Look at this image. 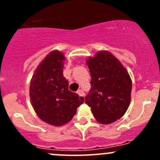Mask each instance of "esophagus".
Wrapping results in <instances>:
<instances>
[{"label": "esophagus", "mask_w": 160, "mask_h": 160, "mask_svg": "<svg viewBox=\"0 0 160 160\" xmlns=\"http://www.w3.org/2000/svg\"><path fill=\"white\" fill-rule=\"evenodd\" d=\"M77 93H78L79 96H80V98H81V99H84L85 93H84V92L83 91V90H77Z\"/></svg>", "instance_id": "esophagus-1"}]
</instances>
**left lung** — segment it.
<instances>
[{"label":"left lung","instance_id":"left-lung-1","mask_svg":"<svg viewBox=\"0 0 160 160\" xmlns=\"http://www.w3.org/2000/svg\"><path fill=\"white\" fill-rule=\"evenodd\" d=\"M91 88L85 103L98 122L108 125L121 118L131 101L132 80L126 69L108 51L89 57Z\"/></svg>","mask_w":160,"mask_h":160}]
</instances>
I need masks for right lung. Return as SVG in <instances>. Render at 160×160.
Listing matches in <instances>:
<instances>
[{
	"label": "right lung",
	"mask_w": 160,
	"mask_h": 160,
	"mask_svg": "<svg viewBox=\"0 0 160 160\" xmlns=\"http://www.w3.org/2000/svg\"><path fill=\"white\" fill-rule=\"evenodd\" d=\"M65 56L58 50L49 52L35 70L30 83L32 107L41 120L54 126L68 123L83 103L68 89L63 77Z\"/></svg>",
	"instance_id": "1"
}]
</instances>
